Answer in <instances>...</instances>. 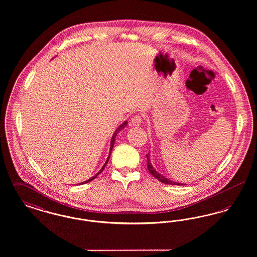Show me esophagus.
Instances as JSON below:
<instances>
[{
  "instance_id": "34e87169",
  "label": "esophagus",
  "mask_w": 257,
  "mask_h": 257,
  "mask_svg": "<svg viewBox=\"0 0 257 257\" xmlns=\"http://www.w3.org/2000/svg\"><path fill=\"white\" fill-rule=\"evenodd\" d=\"M143 122V117L139 114H136L132 118H131V125L135 126V127H138L140 126Z\"/></svg>"
}]
</instances>
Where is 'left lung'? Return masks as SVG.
<instances>
[{"mask_svg": "<svg viewBox=\"0 0 257 257\" xmlns=\"http://www.w3.org/2000/svg\"><path fill=\"white\" fill-rule=\"evenodd\" d=\"M147 169H148V171H149V172H150V173H151V174H152L156 179H158L160 182H162V183L169 184V185H178V186L183 185V184L173 182V181H171L170 179L166 178L165 176H163L162 174H160L159 172H157V171H155V169L152 167V165H151V163H150V159H149V153H147Z\"/></svg>", "mask_w": 257, "mask_h": 257, "instance_id": "8db88e82", "label": "left lung"}]
</instances>
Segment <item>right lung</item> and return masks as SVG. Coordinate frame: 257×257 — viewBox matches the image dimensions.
<instances>
[{"label":"right lung","instance_id":"obj_1","mask_svg":"<svg viewBox=\"0 0 257 257\" xmlns=\"http://www.w3.org/2000/svg\"><path fill=\"white\" fill-rule=\"evenodd\" d=\"M126 124H127V122H126V121H125V122L123 123V124H121V125H120V126H119V127H118V128H117V129H116V130H115V131H114V133H113V135H112V137H111V141H110V154H109V157H108V159H107V161H106V163H105V165H104V166H103V168H102V169H101V170H100V171H99V172H97V173H96V174H95V175H94V176H93V177H91V178H90V179H88V180H86V181H85V182H83V183H82V184L87 183V182H89V181H91V180H93V179H94V178H95V177H96V176H98V175H99V174H100V173H101V172H102V171H103V170H104V169H105V167H106V165H107V163H108V162H109V159H110V153H111V150H112V147H113V145H114V142H115V136H116V135H117V133H118V132H119V131H120V130H121V129H122V128H124V126H125V125H126ZM80 184H81V183H80ZM80 184H79V185H80Z\"/></svg>","mask_w":257,"mask_h":257}]
</instances>
